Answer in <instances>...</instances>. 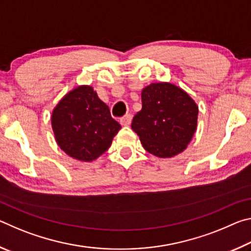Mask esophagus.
I'll return each mask as SVG.
<instances>
[{
    "label": "esophagus",
    "instance_id": "34e87169",
    "mask_svg": "<svg viewBox=\"0 0 251 251\" xmlns=\"http://www.w3.org/2000/svg\"><path fill=\"white\" fill-rule=\"evenodd\" d=\"M131 118H133V116H131L130 114H127V115H125L124 117L121 118V121H120L121 124H122L123 126H128V125H130Z\"/></svg>",
    "mask_w": 251,
    "mask_h": 251
}]
</instances>
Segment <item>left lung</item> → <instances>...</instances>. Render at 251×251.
<instances>
[{"label": "left lung", "mask_w": 251, "mask_h": 251, "mask_svg": "<svg viewBox=\"0 0 251 251\" xmlns=\"http://www.w3.org/2000/svg\"><path fill=\"white\" fill-rule=\"evenodd\" d=\"M142 103L131 128L144 148L163 158L184 151L197 127L198 107L192 97L171 83H152L143 90Z\"/></svg>", "instance_id": "1"}]
</instances>
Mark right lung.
Listing matches in <instances>:
<instances>
[{
    "label": "right lung",
    "instance_id": "right-lung-1",
    "mask_svg": "<svg viewBox=\"0 0 251 251\" xmlns=\"http://www.w3.org/2000/svg\"><path fill=\"white\" fill-rule=\"evenodd\" d=\"M52 127L58 146L73 158L92 161L108 150L121 125L91 86L66 94L54 108Z\"/></svg>",
    "mask_w": 251,
    "mask_h": 251
}]
</instances>
